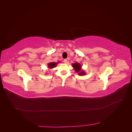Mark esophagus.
Listing matches in <instances>:
<instances>
[{
    "label": "esophagus",
    "instance_id": "34e87169",
    "mask_svg": "<svg viewBox=\"0 0 132 132\" xmlns=\"http://www.w3.org/2000/svg\"><path fill=\"white\" fill-rule=\"evenodd\" d=\"M64 63H67V60L66 59H64Z\"/></svg>",
    "mask_w": 132,
    "mask_h": 132
}]
</instances>
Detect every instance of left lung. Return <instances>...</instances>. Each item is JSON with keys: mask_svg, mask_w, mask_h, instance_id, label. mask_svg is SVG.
<instances>
[{"mask_svg": "<svg viewBox=\"0 0 132 132\" xmlns=\"http://www.w3.org/2000/svg\"><path fill=\"white\" fill-rule=\"evenodd\" d=\"M72 65H73L74 68L75 69V70L76 72L78 73V72H80V70H81V65H80L79 63H75L74 64H73ZM79 74L80 75H82L84 74H85V73H84V71H80V73H79Z\"/></svg>", "mask_w": 132, "mask_h": 132, "instance_id": "left-lung-1", "label": "left lung"}]
</instances>
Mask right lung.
Masks as SVG:
<instances>
[{"label": "right lung", "mask_w": 132, "mask_h": 132, "mask_svg": "<svg viewBox=\"0 0 132 132\" xmlns=\"http://www.w3.org/2000/svg\"><path fill=\"white\" fill-rule=\"evenodd\" d=\"M57 64V63H53V62H52L48 64V67L50 68H53L54 67H55Z\"/></svg>", "instance_id": "1"}]
</instances>
